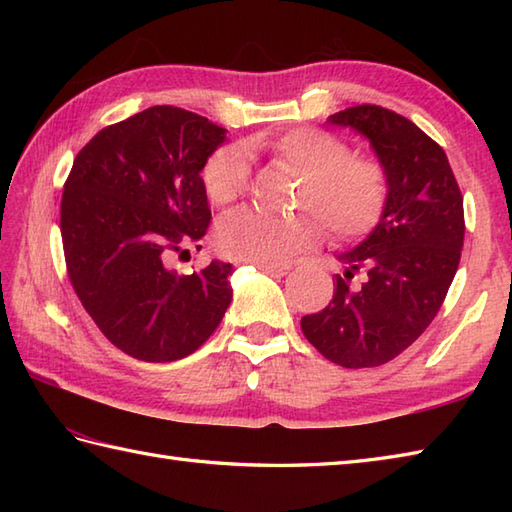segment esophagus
I'll use <instances>...</instances> for the list:
<instances>
[{
  "label": "esophagus",
  "instance_id": "34e87169",
  "mask_svg": "<svg viewBox=\"0 0 512 512\" xmlns=\"http://www.w3.org/2000/svg\"><path fill=\"white\" fill-rule=\"evenodd\" d=\"M257 268L259 270H264V273H268V275H286L288 270H290V266H286V264H257Z\"/></svg>",
  "mask_w": 512,
  "mask_h": 512
}]
</instances>
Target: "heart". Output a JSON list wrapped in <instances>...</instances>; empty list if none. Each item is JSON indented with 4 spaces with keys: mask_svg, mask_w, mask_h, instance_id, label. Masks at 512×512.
Wrapping results in <instances>:
<instances>
[{
    "mask_svg": "<svg viewBox=\"0 0 512 512\" xmlns=\"http://www.w3.org/2000/svg\"><path fill=\"white\" fill-rule=\"evenodd\" d=\"M248 151H264L275 165L301 176L297 209L317 214L339 242H356L383 220L391 182L376 158L352 156L345 138L321 127H292L270 140H248ZM250 165L242 147H220L204 162L202 184L213 206H231L248 189ZM309 213L275 217L237 211L217 224L220 253L253 264H279L321 242V223Z\"/></svg>",
    "mask_w": 512,
    "mask_h": 512,
    "instance_id": "obj_1",
    "label": "heart"
}]
</instances>
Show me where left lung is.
Wrapping results in <instances>:
<instances>
[{"label": "left lung", "instance_id": "8db88e82", "mask_svg": "<svg viewBox=\"0 0 512 512\" xmlns=\"http://www.w3.org/2000/svg\"><path fill=\"white\" fill-rule=\"evenodd\" d=\"M328 121L369 138L391 193L374 233L339 257L347 270L334 277L332 301L306 314L301 330L336 365L378 367L436 319L460 264L464 200L444 149L409 118L363 103Z\"/></svg>", "mask_w": 512, "mask_h": 512}]
</instances>
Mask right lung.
<instances>
[{
	"instance_id": "add662e5",
	"label": "right lung",
	"mask_w": 512,
	"mask_h": 512,
	"mask_svg": "<svg viewBox=\"0 0 512 512\" xmlns=\"http://www.w3.org/2000/svg\"><path fill=\"white\" fill-rule=\"evenodd\" d=\"M224 132L182 107L154 105L103 127L63 184L70 284L105 339L138 361L189 356L233 299L231 264L211 262L191 275L169 268L209 228L200 171Z\"/></svg>"
}]
</instances>
